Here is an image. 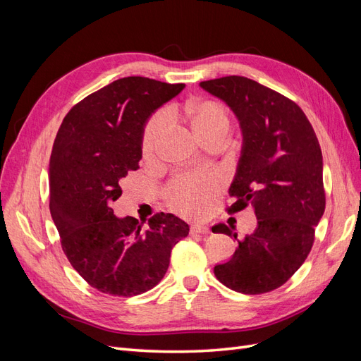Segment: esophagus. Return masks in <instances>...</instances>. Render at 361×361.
<instances>
[{
	"instance_id": "34e87169",
	"label": "esophagus",
	"mask_w": 361,
	"mask_h": 361,
	"mask_svg": "<svg viewBox=\"0 0 361 361\" xmlns=\"http://www.w3.org/2000/svg\"><path fill=\"white\" fill-rule=\"evenodd\" d=\"M207 232H209V228H207L206 226H202V224H194L190 227V235H197V233L206 235Z\"/></svg>"
}]
</instances>
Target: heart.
<instances>
[{
  "instance_id": "heart-1",
  "label": "heart",
  "mask_w": 361,
  "mask_h": 361,
  "mask_svg": "<svg viewBox=\"0 0 361 361\" xmlns=\"http://www.w3.org/2000/svg\"><path fill=\"white\" fill-rule=\"evenodd\" d=\"M169 117L173 122L187 125L202 143L212 137H227L232 128V116L227 108L212 99L188 101L171 105ZM169 117L159 113L149 120L141 138V154L146 161H154L170 130ZM216 188L212 176H180L167 187V200L174 211L185 216H195L203 209L204 202Z\"/></svg>"
}]
</instances>
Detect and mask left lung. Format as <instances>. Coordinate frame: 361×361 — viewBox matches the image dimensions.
<instances>
[{
	"label": "left lung",
	"instance_id": "8db88e82",
	"mask_svg": "<svg viewBox=\"0 0 361 361\" xmlns=\"http://www.w3.org/2000/svg\"><path fill=\"white\" fill-rule=\"evenodd\" d=\"M220 97L241 123L243 155L228 194V214L251 206L255 232L238 241L226 224L212 227L238 241L226 264L214 268L228 289L259 295L280 288L307 259L314 228L325 211L322 152L301 108L281 93L245 76L202 81Z\"/></svg>",
	"mask_w": 361,
	"mask_h": 361
}]
</instances>
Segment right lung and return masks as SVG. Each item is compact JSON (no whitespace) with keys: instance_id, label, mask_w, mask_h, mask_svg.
Listing matches in <instances>:
<instances>
[{"instance_id":"1","label":"right lung","mask_w":361,"mask_h":361,"mask_svg":"<svg viewBox=\"0 0 361 361\" xmlns=\"http://www.w3.org/2000/svg\"><path fill=\"white\" fill-rule=\"evenodd\" d=\"M183 87L120 78L73 105L54 140L52 220L73 269L102 293L150 290L166 276L171 248L188 236V224L173 214H155L143 232L137 218H117L111 207L128 171L140 169L146 120Z\"/></svg>"}]
</instances>
